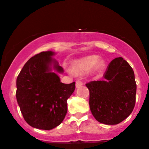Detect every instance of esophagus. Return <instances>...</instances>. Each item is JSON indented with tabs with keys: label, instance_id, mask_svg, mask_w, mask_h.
Wrapping results in <instances>:
<instances>
[{
	"label": "esophagus",
	"instance_id": "obj_1",
	"mask_svg": "<svg viewBox=\"0 0 149 149\" xmlns=\"http://www.w3.org/2000/svg\"><path fill=\"white\" fill-rule=\"evenodd\" d=\"M82 85H83V83H82L81 81H77L76 82V88L80 87V86H82Z\"/></svg>",
	"mask_w": 149,
	"mask_h": 149
}]
</instances>
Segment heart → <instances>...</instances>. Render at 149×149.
<instances>
[{
    "label": "heart",
    "mask_w": 149,
    "mask_h": 149,
    "mask_svg": "<svg viewBox=\"0 0 149 149\" xmlns=\"http://www.w3.org/2000/svg\"><path fill=\"white\" fill-rule=\"evenodd\" d=\"M98 60H99L98 57L95 55L89 56L85 58L81 59L73 64V70L79 73H89L95 68Z\"/></svg>",
    "instance_id": "1"
}]
</instances>
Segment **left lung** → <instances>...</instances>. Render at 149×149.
<instances>
[{"label":"left lung","mask_w":149,"mask_h":149,"mask_svg":"<svg viewBox=\"0 0 149 149\" xmlns=\"http://www.w3.org/2000/svg\"><path fill=\"white\" fill-rule=\"evenodd\" d=\"M86 86L89 90L90 111L97 122L117 125L133 111L137 89L135 74L122 57L109 63L102 80L93 81Z\"/></svg>","instance_id":"8db88e82"}]
</instances>
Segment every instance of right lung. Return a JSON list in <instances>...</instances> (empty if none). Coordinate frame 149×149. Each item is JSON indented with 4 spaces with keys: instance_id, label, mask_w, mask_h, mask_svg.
<instances>
[{
    "instance_id": "add662e5",
    "label": "right lung",
    "mask_w": 149,
    "mask_h": 149,
    "mask_svg": "<svg viewBox=\"0 0 149 149\" xmlns=\"http://www.w3.org/2000/svg\"><path fill=\"white\" fill-rule=\"evenodd\" d=\"M52 51L42 52L24 64L17 79V103L25 122L36 129L50 130L63 122L67 100L75 90V82L63 84L58 73L63 68Z\"/></svg>"
}]
</instances>
